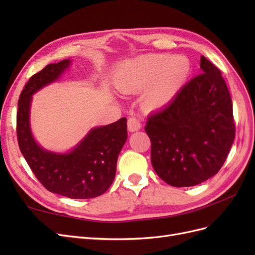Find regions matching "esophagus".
<instances>
[{
    "mask_svg": "<svg viewBox=\"0 0 255 255\" xmlns=\"http://www.w3.org/2000/svg\"><path fill=\"white\" fill-rule=\"evenodd\" d=\"M141 128V123L140 121L136 119L135 117H130L128 120V129L129 132H136V130L140 129Z\"/></svg>",
    "mask_w": 255,
    "mask_h": 255,
    "instance_id": "obj_1",
    "label": "esophagus"
}]
</instances>
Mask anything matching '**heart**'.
<instances>
[{"label": "heart", "mask_w": 255, "mask_h": 255, "mask_svg": "<svg viewBox=\"0 0 255 255\" xmlns=\"http://www.w3.org/2000/svg\"><path fill=\"white\" fill-rule=\"evenodd\" d=\"M190 72L189 60L171 54H146L123 64L116 87L125 94L144 89L141 102L149 111L163 109L179 94Z\"/></svg>", "instance_id": "b5f03b06"}]
</instances>
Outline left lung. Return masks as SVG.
Here are the masks:
<instances>
[{
	"label": "left lung",
	"instance_id": "obj_1",
	"mask_svg": "<svg viewBox=\"0 0 255 255\" xmlns=\"http://www.w3.org/2000/svg\"><path fill=\"white\" fill-rule=\"evenodd\" d=\"M201 72L165 109L149 116L156 174L174 187L195 186L217 173L235 138L233 104L219 69L204 56Z\"/></svg>",
	"mask_w": 255,
	"mask_h": 255
}]
</instances>
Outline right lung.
I'll return each mask as SVG.
<instances>
[{
    "instance_id": "right-lung-1",
    "label": "right lung",
    "mask_w": 255,
    "mask_h": 255,
    "mask_svg": "<svg viewBox=\"0 0 255 255\" xmlns=\"http://www.w3.org/2000/svg\"><path fill=\"white\" fill-rule=\"evenodd\" d=\"M69 65V59L50 64L25 84L18 102V143L33 173L49 191L71 199H91L104 194L115 179L118 155L128 138L127 118L92 128L72 151L65 154L42 149L29 128L32 96L57 80Z\"/></svg>"
}]
</instances>
